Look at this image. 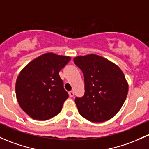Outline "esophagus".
<instances>
[{"label":"esophagus","mask_w":149,"mask_h":149,"mask_svg":"<svg viewBox=\"0 0 149 149\" xmlns=\"http://www.w3.org/2000/svg\"><path fill=\"white\" fill-rule=\"evenodd\" d=\"M68 94H69L70 97H73V95H74V92H73V91H69V93H68Z\"/></svg>","instance_id":"1"}]
</instances>
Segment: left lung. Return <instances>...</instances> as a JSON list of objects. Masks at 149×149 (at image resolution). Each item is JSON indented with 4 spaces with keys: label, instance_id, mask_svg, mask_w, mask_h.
Returning <instances> with one entry per match:
<instances>
[{
    "label": "left lung",
    "instance_id": "obj_1",
    "mask_svg": "<svg viewBox=\"0 0 149 149\" xmlns=\"http://www.w3.org/2000/svg\"><path fill=\"white\" fill-rule=\"evenodd\" d=\"M74 63L83 72L85 93L76 97L79 113L92 122L113 118L123 106L128 86L122 70L112 62L94 54L78 56Z\"/></svg>",
    "mask_w": 149,
    "mask_h": 149
}]
</instances>
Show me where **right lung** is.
<instances>
[{"label": "right lung", "mask_w": 149, "mask_h": 149, "mask_svg": "<svg viewBox=\"0 0 149 149\" xmlns=\"http://www.w3.org/2000/svg\"><path fill=\"white\" fill-rule=\"evenodd\" d=\"M70 61L68 56L48 53L33 60L21 71L15 84L17 100L32 118L48 120L61 112L68 93L59 71Z\"/></svg>", "instance_id": "obj_1"}]
</instances>
